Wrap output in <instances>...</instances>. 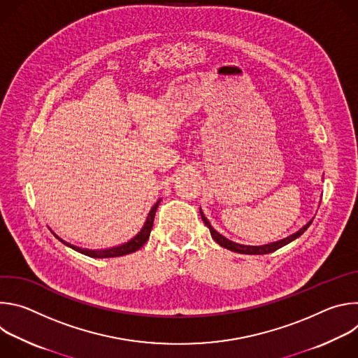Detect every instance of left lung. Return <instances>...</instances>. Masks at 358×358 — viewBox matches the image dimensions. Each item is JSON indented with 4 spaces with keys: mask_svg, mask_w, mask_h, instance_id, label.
I'll list each match as a JSON object with an SVG mask.
<instances>
[{
    "mask_svg": "<svg viewBox=\"0 0 358 358\" xmlns=\"http://www.w3.org/2000/svg\"><path fill=\"white\" fill-rule=\"evenodd\" d=\"M199 214H201V218H202L203 224H206V225L210 228L211 236L214 238V241H215L218 245H221L222 248L229 249V250H232V252H236V253H245V255H265V253L275 252L276 249H279V248H282V246H285V245L290 243L292 241L297 239V238H299V236H300L306 229H308V228L310 227V224H312V221H309V222L306 224L303 228H300L297 232H294V234H292V235H289L287 238H283V239H280V241L271 242V243H266V245L253 246V245H242V243H236V242H234V241H231V239L225 238L224 235H221L218 231H215V229L211 227L210 221H208L206 217H203V214L201 213V210H199Z\"/></svg>",
    "mask_w": 358,
    "mask_h": 358,
    "instance_id": "8db88e82",
    "label": "left lung"
}]
</instances>
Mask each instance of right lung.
I'll use <instances>...</instances> for the list:
<instances>
[{"mask_svg":"<svg viewBox=\"0 0 358 358\" xmlns=\"http://www.w3.org/2000/svg\"><path fill=\"white\" fill-rule=\"evenodd\" d=\"M160 201H157L155 206H152V208L150 210L147 218H145V222L143 225V228L130 239L127 241L126 243L123 245H119V246H115V248H109V249H100V250H90V249H85V248H79V246H75V245H71L65 241H62L61 238H58L61 242H64L66 246L75 249L76 252L79 253H83L86 255V257H90V258H116V257H123V255H129V253H133L136 250H138L148 239L150 236V232H151V228H152V222H155V215H156V211H157V207H159Z\"/></svg>","mask_w":358,"mask_h":358,"instance_id":"right-lung-1","label":"right lung"}]
</instances>
